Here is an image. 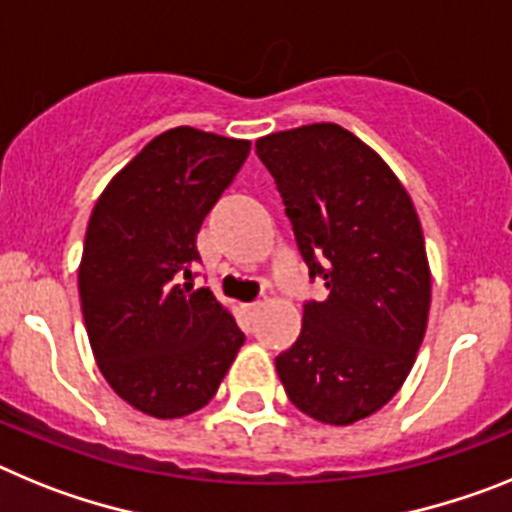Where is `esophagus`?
Returning <instances> with one entry per match:
<instances>
[{
  "label": "esophagus",
  "mask_w": 512,
  "mask_h": 512,
  "mask_svg": "<svg viewBox=\"0 0 512 512\" xmlns=\"http://www.w3.org/2000/svg\"><path fill=\"white\" fill-rule=\"evenodd\" d=\"M260 309H262L260 301H255V304H247V311H250V314H257Z\"/></svg>",
  "instance_id": "34e87169"
}]
</instances>
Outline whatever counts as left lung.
<instances>
[{
	"label": "left lung",
	"instance_id": "1",
	"mask_svg": "<svg viewBox=\"0 0 512 512\" xmlns=\"http://www.w3.org/2000/svg\"><path fill=\"white\" fill-rule=\"evenodd\" d=\"M311 278L301 335L275 358L288 399L327 425L381 410L410 376L430 311V268L412 198L389 164L337 123L255 144Z\"/></svg>",
	"mask_w": 512,
	"mask_h": 512
}]
</instances>
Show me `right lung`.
Returning a JSON list of instances; mask_svg holds the SVG:
<instances>
[{"mask_svg": "<svg viewBox=\"0 0 512 512\" xmlns=\"http://www.w3.org/2000/svg\"><path fill=\"white\" fill-rule=\"evenodd\" d=\"M250 154V141L180 126L159 133L97 198L79 299L102 376L159 420L213 399L244 342L208 288H193L195 237Z\"/></svg>", "mask_w": 512, "mask_h": 512, "instance_id": "obj_1", "label": "right lung"}]
</instances>
